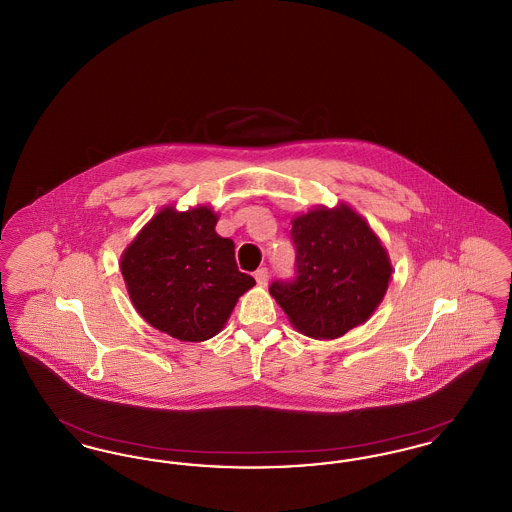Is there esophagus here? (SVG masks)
<instances>
[{
  "label": "esophagus",
  "instance_id": "obj_1",
  "mask_svg": "<svg viewBox=\"0 0 512 512\" xmlns=\"http://www.w3.org/2000/svg\"><path fill=\"white\" fill-rule=\"evenodd\" d=\"M255 280H257V284H259V286H267V282H268L267 268H265V267L257 268V270H255Z\"/></svg>",
  "mask_w": 512,
  "mask_h": 512
}]
</instances>
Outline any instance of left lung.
Here are the masks:
<instances>
[{
	"label": "left lung",
	"mask_w": 512,
	"mask_h": 512,
	"mask_svg": "<svg viewBox=\"0 0 512 512\" xmlns=\"http://www.w3.org/2000/svg\"><path fill=\"white\" fill-rule=\"evenodd\" d=\"M295 278L268 292L293 326L318 340L340 338L372 317L390 286V257L359 213L340 203L292 220Z\"/></svg>",
	"instance_id": "obj_1"
}]
</instances>
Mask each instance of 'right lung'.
Listing matches in <instances>:
<instances>
[{
  "instance_id": "right-lung-1",
  "label": "right lung",
  "mask_w": 512,
  "mask_h": 512,
  "mask_svg": "<svg viewBox=\"0 0 512 512\" xmlns=\"http://www.w3.org/2000/svg\"><path fill=\"white\" fill-rule=\"evenodd\" d=\"M217 213L163 207L124 249L121 272L132 305L180 341L217 336L240 295L255 286L238 270L234 242L215 232Z\"/></svg>"
}]
</instances>
